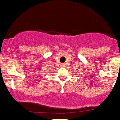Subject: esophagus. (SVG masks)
Returning <instances> with one entry per match:
<instances>
[{
    "instance_id": "obj_1",
    "label": "esophagus",
    "mask_w": 120,
    "mask_h": 120,
    "mask_svg": "<svg viewBox=\"0 0 120 120\" xmlns=\"http://www.w3.org/2000/svg\"><path fill=\"white\" fill-rule=\"evenodd\" d=\"M60 66H62V68H63V67H64V66H65V64H63V63H62V64H61V65H60Z\"/></svg>"
}]
</instances>
